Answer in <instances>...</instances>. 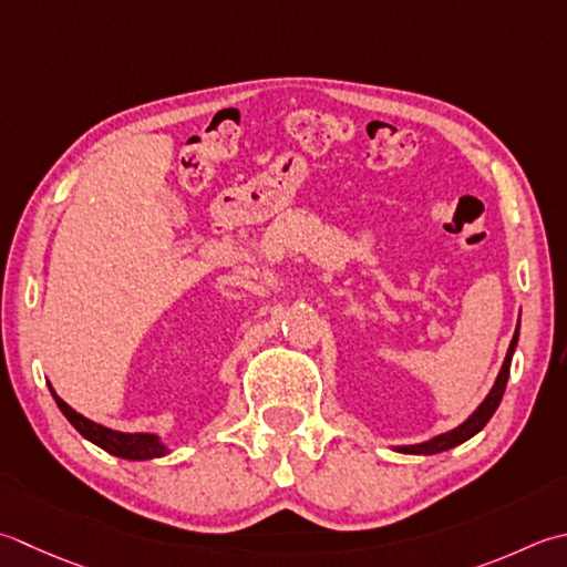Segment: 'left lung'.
Here are the masks:
<instances>
[{
	"label": "left lung",
	"instance_id": "obj_1",
	"mask_svg": "<svg viewBox=\"0 0 567 567\" xmlns=\"http://www.w3.org/2000/svg\"><path fill=\"white\" fill-rule=\"evenodd\" d=\"M516 341H518V329L512 339V347H508V353L504 359L502 371H498V379L492 388V393L486 395V401L474 410V415L470 420H464L460 427H454L445 435H437L435 440L423 442V445H410V447H398V452H405V454H435V452H445L450 447H457L462 442H467L470 437H474L476 432H480L486 423H489L492 415L496 413L498 403H502L504 391H506V381H508V371H512V357H514V349H516Z\"/></svg>",
	"mask_w": 567,
	"mask_h": 567
}]
</instances>
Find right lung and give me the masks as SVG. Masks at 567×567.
I'll return each instance as SVG.
<instances>
[{"instance_id":"obj_1","label":"right lung","mask_w":567,"mask_h":567,"mask_svg":"<svg viewBox=\"0 0 567 567\" xmlns=\"http://www.w3.org/2000/svg\"><path fill=\"white\" fill-rule=\"evenodd\" d=\"M53 398H55V403H59L61 413L69 417V423L78 432H81L85 440H91L93 445L103 447L110 454H115V457H122V460H152V457H162V454H166V447L154 435H142V432H140V435H130V432L107 430L103 425L93 423V420L83 417L81 413H75V410L71 405H65L55 393H53Z\"/></svg>"}]
</instances>
